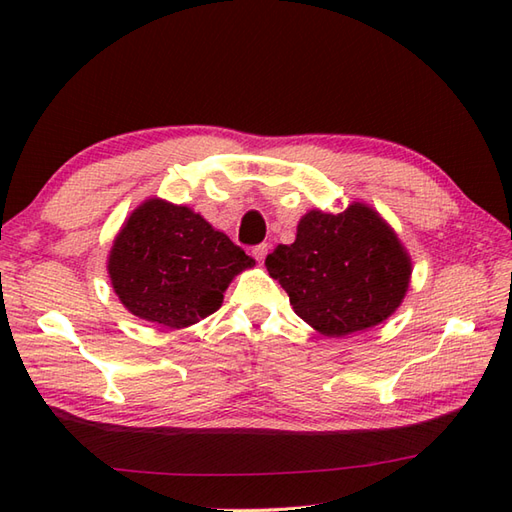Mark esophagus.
Masks as SVG:
<instances>
[{
    "instance_id": "esophagus-1",
    "label": "esophagus",
    "mask_w": 512,
    "mask_h": 512,
    "mask_svg": "<svg viewBox=\"0 0 512 512\" xmlns=\"http://www.w3.org/2000/svg\"><path fill=\"white\" fill-rule=\"evenodd\" d=\"M267 249H269L267 243H260V245H256V247L252 249V256L258 260V263H263V260L267 258Z\"/></svg>"
}]
</instances>
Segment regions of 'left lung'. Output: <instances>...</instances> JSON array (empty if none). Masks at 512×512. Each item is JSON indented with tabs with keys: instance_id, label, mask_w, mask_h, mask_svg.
<instances>
[{
	"instance_id": "obj_1",
	"label": "left lung",
	"mask_w": 512,
	"mask_h": 512,
	"mask_svg": "<svg viewBox=\"0 0 512 512\" xmlns=\"http://www.w3.org/2000/svg\"><path fill=\"white\" fill-rule=\"evenodd\" d=\"M265 265L297 317L326 336L378 326L400 306L410 278L402 243L363 204L339 215L310 210L295 243L278 245Z\"/></svg>"
}]
</instances>
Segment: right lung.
I'll return each mask as SVG.
<instances>
[{"instance_id":"right-lung-1","label":"right lung","mask_w":512,"mask_h":512,"mask_svg":"<svg viewBox=\"0 0 512 512\" xmlns=\"http://www.w3.org/2000/svg\"><path fill=\"white\" fill-rule=\"evenodd\" d=\"M252 265L239 245L191 208L149 199L119 232L108 273L132 315L184 328L213 315L230 280Z\"/></svg>"}]
</instances>
